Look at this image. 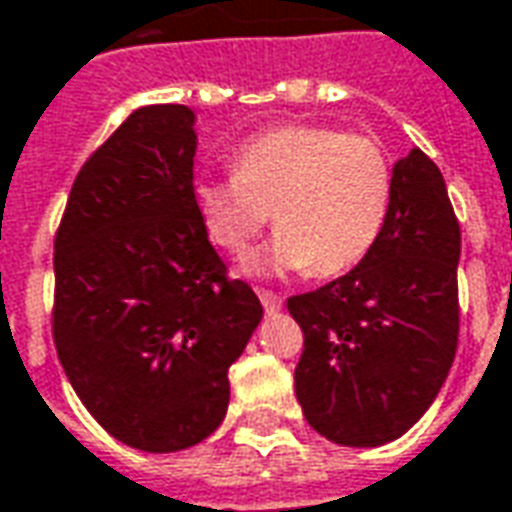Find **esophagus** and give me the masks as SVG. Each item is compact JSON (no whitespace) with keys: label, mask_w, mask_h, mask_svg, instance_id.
<instances>
[{"label":"esophagus","mask_w":512,"mask_h":512,"mask_svg":"<svg viewBox=\"0 0 512 512\" xmlns=\"http://www.w3.org/2000/svg\"><path fill=\"white\" fill-rule=\"evenodd\" d=\"M259 301H262L264 312H267V315H276V312H281V298H278L276 292L259 290Z\"/></svg>","instance_id":"esophagus-1"}]
</instances>
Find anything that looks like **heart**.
Returning <instances> with one entry per match:
<instances>
[{
	"mask_svg": "<svg viewBox=\"0 0 512 512\" xmlns=\"http://www.w3.org/2000/svg\"><path fill=\"white\" fill-rule=\"evenodd\" d=\"M228 178H203L195 206L209 239L242 256L273 214L281 234L253 270L340 276L382 236L393 167L384 147L329 125H278L236 147Z\"/></svg>",
	"mask_w": 512,
	"mask_h": 512,
	"instance_id": "1",
	"label": "heart"
}]
</instances>
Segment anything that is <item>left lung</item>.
<instances>
[{
  "mask_svg": "<svg viewBox=\"0 0 512 512\" xmlns=\"http://www.w3.org/2000/svg\"><path fill=\"white\" fill-rule=\"evenodd\" d=\"M460 222L438 164L412 150L393 169L382 236L326 287L287 301L303 331L295 396L340 446L401 438L449 376L457 334Z\"/></svg>",
  "mask_w": 512,
  "mask_h": 512,
  "instance_id": "left-lung-1",
  "label": "left lung"
}]
</instances>
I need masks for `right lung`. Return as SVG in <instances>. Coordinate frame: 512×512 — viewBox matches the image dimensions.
Here are the masks:
<instances>
[{
  "label": "right lung",
  "mask_w": 512,
  "mask_h": 512,
  "mask_svg": "<svg viewBox=\"0 0 512 512\" xmlns=\"http://www.w3.org/2000/svg\"><path fill=\"white\" fill-rule=\"evenodd\" d=\"M195 114L144 105L88 155L55 234L52 340L94 421L142 451L206 440L262 303L195 206Z\"/></svg>",
  "instance_id": "right-lung-1"
}]
</instances>
